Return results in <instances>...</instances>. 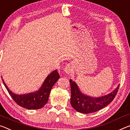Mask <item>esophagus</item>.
<instances>
[{
	"label": "esophagus",
	"mask_w": 130,
	"mask_h": 130,
	"mask_svg": "<svg viewBox=\"0 0 130 130\" xmlns=\"http://www.w3.org/2000/svg\"><path fill=\"white\" fill-rule=\"evenodd\" d=\"M64 71L66 73L69 74L73 72V67L72 65L71 64V63H69V64H67V66L65 67L64 68Z\"/></svg>",
	"instance_id": "obj_1"
}]
</instances>
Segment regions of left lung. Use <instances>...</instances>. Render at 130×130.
Returning <instances> with one entry per match:
<instances>
[{
  "instance_id": "1",
  "label": "left lung",
  "mask_w": 130,
  "mask_h": 130,
  "mask_svg": "<svg viewBox=\"0 0 130 130\" xmlns=\"http://www.w3.org/2000/svg\"><path fill=\"white\" fill-rule=\"evenodd\" d=\"M69 82L71 91V105L76 111L85 114L95 112L109 104L116 95L120 86L119 84L116 89L106 95L94 98L82 93L77 84L72 80L70 79Z\"/></svg>"
}]
</instances>
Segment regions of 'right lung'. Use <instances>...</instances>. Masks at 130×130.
<instances>
[{
  "label": "right lung",
  "instance_id": "right-lung-1",
  "mask_svg": "<svg viewBox=\"0 0 130 130\" xmlns=\"http://www.w3.org/2000/svg\"><path fill=\"white\" fill-rule=\"evenodd\" d=\"M59 79V74L55 70L47 76L38 91L23 95L13 93L7 87L3 79L2 81L12 98L18 105L27 109H39L47 104L51 88Z\"/></svg>",
  "mask_w": 130,
  "mask_h": 130
}]
</instances>
